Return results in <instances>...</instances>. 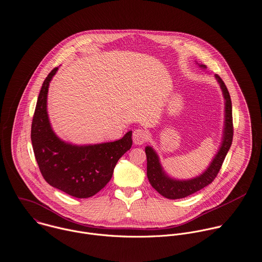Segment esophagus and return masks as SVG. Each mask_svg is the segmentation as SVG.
<instances>
[{
    "label": "esophagus",
    "mask_w": 262,
    "mask_h": 262,
    "mask_svg": "<svg viewBox=\"0 0 262 262\" xmlns=\"http://www.w3.org/2000/svg\"><path fill=\"white\" fill-rule=\"evenodd\" d=\"M149 136L148 133L143 128H137L134 130L133 134V140L136 145H142L148 140Z\"/></svg>",
    "instance_id": "obj_1"
}]
</instances>
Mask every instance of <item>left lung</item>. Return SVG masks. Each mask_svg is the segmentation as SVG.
<instances>
[{
  "instance_id": "left-lung-1",
  "label": "left lung",
  "mask_w": 262,
  "mask_h": 262,
  "mask_svg": "<svg viewBox=\"0 0 262 262\" xmlns=\"http://www.w3.org/2000/svg\"><path fill=\"white\" fill-rule=\"evenodd\" d=\"M202 68H206V66L201 64ZM217 78L221 90L225 99V127H224V136L223 142L221 144L220 150L216 154L210 166L206 169V171L191 180L179 181L168 178L163 172L161 165L158 160V156L155 151L147 146L145 148L146 156H147V177L151 184V186L162 196L168 200H178L186 198L190 194L195 193L196 191L203 189L204 187L211 184L214 179L217 177L218 172L222 166V163L225 159V156L231 146L232 137H233V123H232V106L229 93L227 87L223 80L215 75Z\"/></svg>"
}]
</instances>
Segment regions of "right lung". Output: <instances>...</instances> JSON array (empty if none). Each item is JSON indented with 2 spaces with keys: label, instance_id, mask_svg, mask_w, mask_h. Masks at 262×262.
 <instances>
[{
  "label": "right lung",
  "instance_id": "obj_1",
  "mask_svg": "<svg viewBox=\"0 0 262 262\" xmlns=\"http://www.w3.org/2000/svg\"><path fill=\"white\" fill-rule=\"evenodd\" d=\"M58 68L46 77L32 121L31 139L40 171L45 181L77 199L94 196L111 180L119 158L133 145L132 132L115 142L75 146L59 140L47 115L49 82Z\"/></svg>",
  "mask_w": 262,
  "mask_h": 262
}]
</instances>
